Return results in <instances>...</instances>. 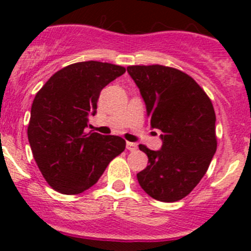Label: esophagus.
<instances>
[{
	"label": "esophagus",
	"mask_w": 251,
	"mask_h": 251,
	"mask_svg": "<svg viewBox=\"0 0 251 251\" xmlns=\"http://www.w3.org/2000/svg\"><path fill=\"white\" fill-rule=\"evenodd\" d=\"M126 148L130 151H137V144L132 143V142H127V143H126Z\"/></svg>",
	"instance_id": "obj_1"
}]
</instances>
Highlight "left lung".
I'll return each instance as SVG.
<instances>
[{"instance_id": "8db88e82", "label": "left lung", "mask_w": 251, "mask_h": 251, "mask_svg": "<svg viewBox=\"0 0 251 251\" xmlns=\"http://www.w3.org/2000/svg\"><path fill=\"white\" fill-rule=\"evenodd\" d=\"M127 73L140 88L151 125L163 132L160 151L140 149L148 165L138 183L164 203L188 196L206 174L217 148L214 107L193 77L165 65H130Z\"/></svg>"}]
</instances>
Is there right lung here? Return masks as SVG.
<instances>
[{
  "instance_id": "add662e5",
  "label": "right lung",
  "mask_w": 251,
  "mask_h": 251,
  "mask_svg": "<svg viewBox=\"0 0 251 251\" xmlns=\"http://www.w3.org/2000/svg\"><path fill=\"white\" fill-rule=\"evenodd\" d=\"M125 72L110 63H74L53 74L35 96L27 138L42 176L59 193H82L125 151L119 136L85 132L100 91Z\"/></svg>"
}]
</instances>
